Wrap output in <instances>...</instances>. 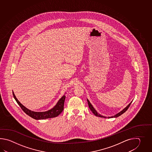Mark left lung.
I'll return each mask as SVG.
<instances>
[{
	"mask_svg": "<svg viewBox=\"0 0 152 152\" xmlns=\"http://www.w3.org/2000/svg\"><path fill=\"white\" fill-rule=\"evenodd\" d=\"M87 102H88V107H89V108H90V109L91 111L94 114V115H96V116L98 117H104V118H107V117L104 116H102V115H101L100 114L98 113V112H97L96 110L94 108V107L92 106V105L91 104L90 102V101L89 100L87 99ZM132 103V102H131L130 103L126 106L125 108H124L123 110H122V111H121L120 112H119L118 113H117L116 115H113V116H112L111 117H107V118H113V117H117L120 116H121V115H122L123 113H124L126 111V110H128V109L129 108V107H130V104L131 103Z\"/></svg>",
	"mask_w": 152,
	"mask_h": 152,
	"instance_id": "left-lung-1",
	"label": "left lung"
}]
</instances>
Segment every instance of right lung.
<instances>
[{"label":"right lung","mask_w":152,"mask_h":152,"mask_svg":"<svg viewBox=\"0 0 152 152\" xmlns=\"http://www.w3.org/2000/svg\"><path fill=\"white\" fill-rule=\"evenodd\" d=\"M12 93H13L14 98L15 99L17 103L20 105V107H21V109L23 110V111L26 115H28L29 116L32 117V118L35 120H45L47 118L57 117L64 110V102H65V98H66L65 94L58 100L56 104L51 109L46 111H43V112H35V111L29 110L26 107H24L23 104L20 103L19 100L17 99L14 92H13Z\"/></svg>","instance_id":"obj_1"}]
</instances>
